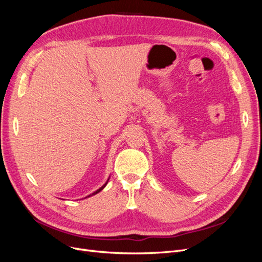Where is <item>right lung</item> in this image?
Listing matches in <instances>:
<instances>
[{
	"mask_svg": "<svg viewBox=\"0 0 262 262\" xmlns=\"http://www.w3.org/2000/svg\"><path fill=\"white\" fill-rule=\"evenodd\" d=\"M108 180H109V179H108ZM108 180H107V182H108ZM107 182H106V184H105L104 186H101V187H100L99 189H97V190H96V191H95V192H93V193H92V194H90V195H87V196H91V195H94V194H96V193L100 192V191H101V190H102V189H104V188L106 187V185H107ZM87 196H86V198H87Z\"/></svg>",
	"mask_w": 262,
	"mask_h": 262,
	"instance_id": "1",
	"label": "right lung"
}]
</instances>
